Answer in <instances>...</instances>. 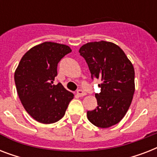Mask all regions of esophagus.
Returning a JSON list of instances; mask_svg holds the SVG:
<instances>
[{"label":"esophagus","instance_id":"esophagus-1","mask_svg":"<svg viewBox=\"0 0 157 157\" xmlns=\"http://www.w3.org/2000/svg\"><path fill=\"white\" fill-rule=\"evenodd\" d=\"M76 94H77V95L80 96V97H83V96H85L86 94V92L82 90H78L77 92H76Z\"/></svg>","mask_w":157,"mask_h":157}]
</instances>
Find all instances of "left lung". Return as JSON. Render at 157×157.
I'll list each match as a JSON object with an SVG mask.
<instances>
[{
    "instance_id": "left-lung-1",
    "label": "left lung",
    "mask_w": 157,
    "mask_h": 157,
    "mask_svg": "<svg viewBox=\"0 0 157 157\" xmlns=\"http://www.w3.org/2000/svg\"><path fill=\"white\" fill-rule=\"evenodd\" d=\"M79 53L88 64L92 79H99L101 91L95 94L98 106L87 112L95 126L108 128L119 123L131 104L134 90V69L124 51L104 40L87 43Z\"/></svg>"
}]
</instances>
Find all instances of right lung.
I'll return each mask as SVG.
<instances>
[{
  "label": "right lung",
  "instance_id": "1",
  "mask_svg": "<svg viewBox=\"0 0 157 157\" xmlns=\"http://www.w3.org/2000/svg\"><path fill=\"white\" fill-rule=\"evenodd\" d=\"M71 50L66 45L44 42L28 50L14 72L18 97L36 121L52 124L63 118L73 94L61 83L54 85L59 61Z\"/></svg>",
  "mask_w": 157,
  "mask_h": 157
}]
</instances>
